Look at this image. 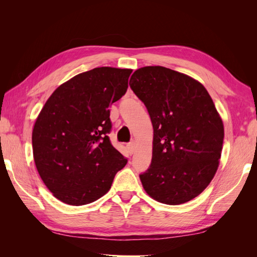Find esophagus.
<instances>
[{"mask_svg":"<svg viewBox=\"0 0 257 257\" xmlns=\"http://www.w3.org/2000/svg\"><path fill=\"white\" fill-rule=\"evenodd\" d=\"M127 150L130 152V154H133L135 152V145L134 143H131L127 145Z\"/></svg>","mask_w":257,"mask_h":257,"instance_id":"1","label":"esophagus"}]
</instances>
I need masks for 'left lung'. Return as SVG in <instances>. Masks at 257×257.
<instances>
[{
	"instance_id": "left-lung-1",
	"label": "left lung",
	"mask_w": 257,
	"mask_h": 257,
	"mask_svg": "<svg viewBox=\"0 0 257 257\" xmlns=\"http://www.w3.org/2000/svg\"><path fill=\"white\" fill-rule=\"evenodd\" d=\"M130 87L147 107L153 126L151 164L139 175L145 191L166 205L198 196L213 179L224 126L205 87L163 66L137 69Z\"/></svg>"
}]
</instances>
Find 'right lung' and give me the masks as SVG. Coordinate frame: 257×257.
<instances>
[{
	"mask_svg": "<svg viewBox=\"0 0 257 257\" xmlns=\"http://www.w3.org/2000/svg\"><path fill=\"white\" fill-rule=\"evenodd\" d=\"M132 69L96 67L61 84L34 124V162L53 196L87 205L110 190L127 160L111 145L109 106L127 90Z\"/></svg>",
	"mask_w": 257,
	"mask_h": 257,
	"instance_id": "1",
	"label": "right lung"
}]
</instances>
